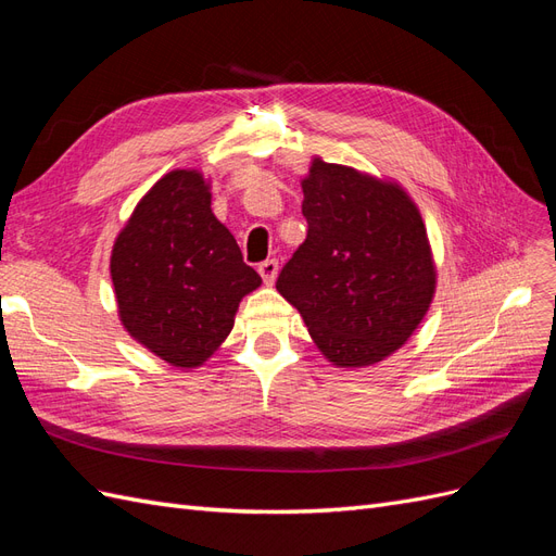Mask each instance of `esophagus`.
I'll list each match as a JSON object with an SVG mask.
<instances>
[{
  "instance_id": "esophagus-1",
  "label": "esophagus",
  "mask_w": 556,
  "mask_h": 556,
  "mask_svg": "<svg viewBox=\"0 0 556 556\" xmlns=\"http://www.w3.org/2000/svg\"><path fill=\"white\" fill-rule=\"evenodd\" d=\"M260 276H262V280L266 282V285H274L276 282V276H278V262L276 260H266V262H262L260 264Z\"/></svg>"
}]
</instances>
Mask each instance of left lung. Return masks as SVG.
I'll list each match as a JSON object with an SVG mask.
<instances>
[{
    "mask_svg": "<svg viewBox=\"0 0 556 556\" xmlns=\"http://www.w3.org/2000/svg\"><path fill=\"white\" fill-rule=\"evenodd\" d=\"M306 241L276 288L339 368L374 366L406 343L435 294V264L413 197L323 157L301 180Z\"/></svg>",
    "mask_w": 556,
    "mask_h": 556,
    "instance_id": "obj_1",
    "label": "left lung"
}]
</instances>
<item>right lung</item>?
Returning <instances> with one entry per match:
<instances>
[{
	"instance_id": "add662e5",
	"label": "right lung",
	"mask_w": 556,
	"mask_h": 556,
	"mask_svg": "<svg viewBox=\"0 0 556 556\" xmlns=\"http://www.w3.org/2000/svg\"><path fill=\"white\" fill-rule=\"evenodd\" d=\"M117 317L134 341L176 368L225 343L241 299L262 278L211 211V180L174 169L150 188L111 250Z\"/></svg>"
}]
</instances>
